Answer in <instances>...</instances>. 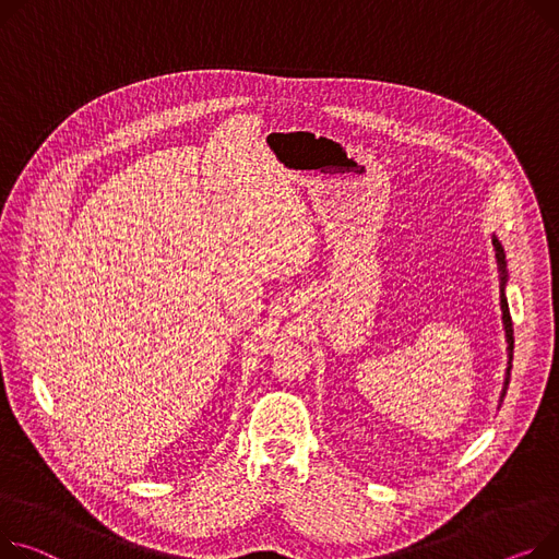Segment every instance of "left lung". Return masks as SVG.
I'll use <instances>...</instances> for the list:
<instances>
[{
	"mask_svg": "<svg viewBox=\"0 0 559 559\" xmlns=\"http://www.w3.org/2000/svg\"><path fill=\"white\" fill-rule=\"evenodd\" d=\"M495 242V251H497V263H499V270H501V312H503V325H506V342H508V370H506V384H503V393H501V400L508 391V380H510V370H512V348H514V337H512V319H510V308H508V301H506V294H503V285H506V253H503V247L497 238H492Z\"/></svg>",
	"mask_w": 559,
	"mask_h": 559,
	"instance_id": "8db88e82",
	"label": "left lung"
}]
</instances>
